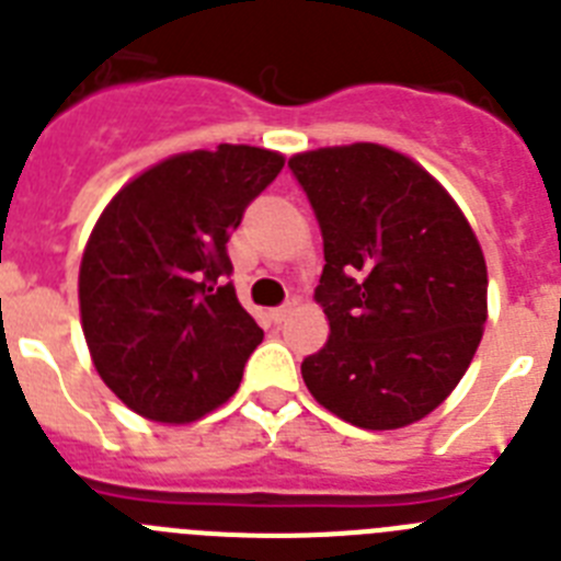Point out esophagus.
Here are the masks:
<instances>
[{"mask_svg":"<svg viewBox=\"0 0 561 561\" xmlns=\"http://www.w3.org/2000/svg\"><path fill=\"white\" fill-rule=\"evenodd\" d=\"M296 305H299V301L290 299V301H287V305H282V308H276V310H274V319H276V321H285L287 316H294V313H296Z\"/></svg>","mask_w":561,"mask_h":561,"instance_id":"obj_1","label":"esophagus"}]
</instances>
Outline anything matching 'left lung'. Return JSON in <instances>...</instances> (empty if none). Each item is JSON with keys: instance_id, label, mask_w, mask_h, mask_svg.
<instances>
[{"instance_id": "1", "label": "left lung", "mask_w": 561, "mask_h": 561, "mask_svg": "<svg viewBox=\"0 0 561 561\" xmlns=\"http://www.w3.org/2000/svg\"><path fill=\"white\" fill-rule=\"evenodd\" d=\"M287 165L324 237L313 299L330 339L301 362L310 396L373 432L421 421L483 339L489 271L477 233L455 197L389 146H324Z\"/></svg>"}]
</instances>
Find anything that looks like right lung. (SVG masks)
Masks as SVG:
<instances>
[{"mask_svg":"<svg viewBox=\"0 0 561 561\" xmlns=\"http://www.w3.org/2000/svg\"><path fill=\"white\" fill-rule=\"evenodd\" d=\"M285 154L245 144L149 165L106 203L78 267L101 381L154 423H192L242 381L260 324L237 299L226 242Z\"/></svg>","mask_w":561,"mask_h":561,"instance_id":"1","label":"right lung"}]
</instances>
